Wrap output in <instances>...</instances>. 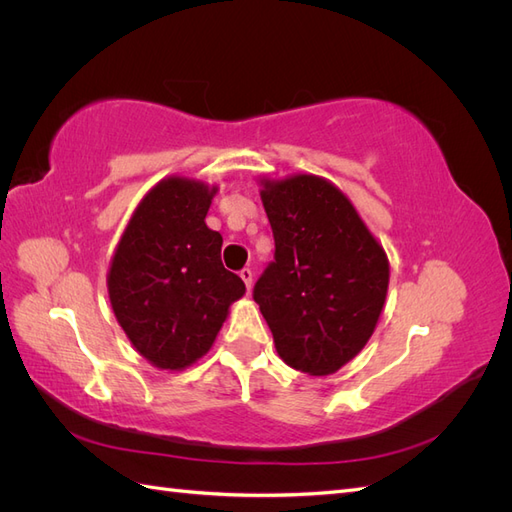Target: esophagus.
I'll use <instances>...</instances> for the list:
<instances>
[{
    "label": "esophagus",
    "instance_id": "obj_1",
    "mask_svg": "<svg viewBox=\"0 0 512 512\" xmlns=\"http://www.w3.org/2000/svg\"><path fill=\"white\" fill-rule=\"evenodd\" d=\"M239 275H241V280L245 282V288L252 290V284H254V273H252V269L245 267V269H241Z\"/></svg>",
    "mask_w": 512,
    "mask_h": 512
}]
</instances>
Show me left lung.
I'll use <instances>...</instances> for the list:
<instances>
[{
    "instance_id": "8db88e82",
    "label": "left lung",
    "mask_w": 512,
    "mask_h": 512,
    "mask_svg": "<svg viewBox=\"0 0 512 512\" xmlns=\"http://www.w3.org/2000/svg\"><path fill=\"white\" fill-rule=\"evenodd\" d=\"M275 256L254 286L277 354L329 376L363 350L382 314L389 260L342 190L316 175L262 179Z\"/></svg>"
}]
</instances>
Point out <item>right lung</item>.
<instances>
[{
    "mask_svg": "<svg viewBox=\"0 0 512 512\" xmlns=\"http://www.w3.org/2000/svg\"><path fill=\"white\" fill-rule=\"evenodd\" d=\"M218 188L168 177L138 203L108 269V299L136 352L179 371L207 354L245 294L222 265V235L205 224Z\"/></svg>",
    "mask_w": 512,
    "mask_h": 512,
    "instance_id": "right-lung-1",
    "label": "right lung"
}]
</instances>
